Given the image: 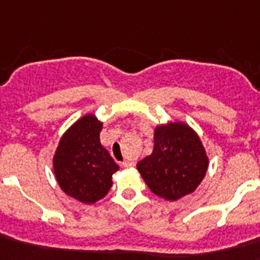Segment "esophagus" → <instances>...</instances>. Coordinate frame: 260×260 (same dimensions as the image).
Instances as JSON below:
<instances>
[{
	"mask_svg": "<svg viewBox=\"0 0 260 260\" xmlns=\"http://www.w3.org/2000/svg\"><path fill=\"white\" fill-rule=\"evenodd\" d=\"M121 165L123 167H126V169H128V167L134 166V162H132V160H123V162H122Z\"/></svg>",
	"mask_w": 260,
	"mask_h": 260,
	"instance_id": "obj_1",
	"label": "esophagus"
}]
</instances>
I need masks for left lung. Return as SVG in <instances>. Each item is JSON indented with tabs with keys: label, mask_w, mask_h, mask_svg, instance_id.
<instances>
[{
	"label": "left lung",
	"mask_w": 260,
	"mask_h": 260,
	"mask_svg": "<svg viewBox=\"0 0 260 260\" xmlns=\"http://www.w3.org/2000/svg\"><path fill=\"white\" fill-rule=\"evenodd\" d=\"M207 167L209 158L201 139L182 122L158 126L153 153L137 165L150 190L167 201H177L195 191Z\"/></svg>",
	"instance_id": "left-lung-1"
}]
</instances>
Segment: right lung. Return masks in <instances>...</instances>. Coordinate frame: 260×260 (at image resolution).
Segmentation results:
<instances>
[{"instance_id":"1","label":"right lung","mask_w":260,"mask_h":260,"mask_svg":"<svg viewBox=\"0 0 260 260\" xmlns=\"http://www.w3.org/2000/svg\"><path fill=\"white\" fill-rule=\"evenodd\" d=\"M101 123L93 114L77 121L59 141L53 158L59 187L82 203H94L109 192L119 169L100 142Z\"/></svg>"}]
</instances>
